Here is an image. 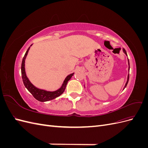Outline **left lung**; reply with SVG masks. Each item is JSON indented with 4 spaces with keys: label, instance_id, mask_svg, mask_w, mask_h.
I'll return each instance as SVG.
<instances>
[{
    "label": "left lung",
    "instance_id": "1",
    "mask_svg": "<svg viewBox=\"0 0 148 148\" xmlns=\"http://www.w3.org/2000/svg\"><path fill=\"white\" fill-rule=\"evenodd\" d=\"M123 52H125V54H126V55L127 56V53L126 51H125V49H123ZM128 65H129V70H130V63H129V60H128ZM128 80H129V74H128V79H127V83H126V84H125V88H126L127 85V84H128ZM124 89H125V88H124Z\"/></svg>",
    "mask_w": 148,
    "mask_h": 148
}]
</instances>
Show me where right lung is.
I'll return each instance as SVG.
<instances>
[{"mask_svg": "<svg viewBox=\"0 0 148 148\" xmlns=\"http://www.w3.org/2000/svg\"><path fill=\"white\" fill-rule=\"evenodd\" d=\"M29 48L28 49V50L26 51L25 54L23 58L22 63H21V77H22V79H23V82L26 88V89H28L31 95L33 96V97L35 98V99H37L39 101H41V102L48 101L52 100L53 99H55V98L59 97L64 92L67 83H68V82L70 79V78L73 75L74 73H71L67 76L66 78L64 80V83L62 84V87L56 91H53V92L46 91L42 90V89H39L37 88H36L29 81L28 78L26 75L25 70V61L26 56L28 54V51L29 50Z\"/></svg>", "mask_w": 148, "mask_h": 148, "instance_id": "right-lung-1", "label": "right lung"}]
</instances>
